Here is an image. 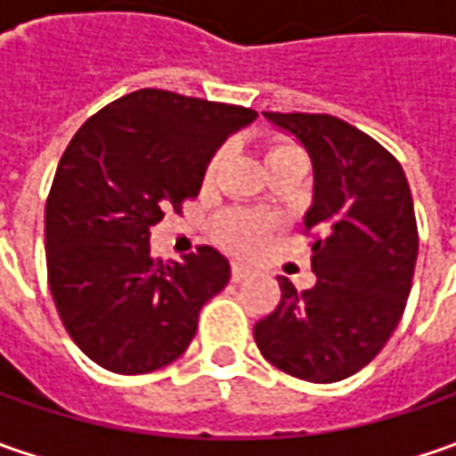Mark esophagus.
I'll use <instances>...</instances> for the list:
<instances>
[{
    "label": "esophagus",
    "mask_w": 456,
    "mask_h": 456,
    "mask_svg": "<svg viewBox=\"0 0 456 456\" xmlns=\"http://www.w3.org/2000/svg\"><path fill=\"white\" fill-rule=\"evenodd\" d=\"M246 276H251V266H246V264H233L231 279H233V281H243Z\"/></svg>",
    "instance_id": "1"
}]
</instances>
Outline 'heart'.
Here are the masks:
<instances>
[{"mask_svg": "<svg viewBox=\"0 0 456 456\" xmlns=\"http://www.w3.org/2000/svg\"><path fill=\"white\" fill-rule=\"evenodd\" d=\"M297 154H302V151L297 150L294 144L272 142V144H266V151H264V165L272 167L276 162H281V159H287V157H297ZM223 157H225L223 150H218L210 157V162L205 165V172H202L205 183L216 180L220 165H223ZM213 236H216L218 243H223L225 248H231L236 254H254L256 248L264 243V236H266V220L251 216V213H243V210H223L213 220Z\"/></svg>", "mask_w": 456, "mask_h": 456, "instance_id": "heart-1", "label": "heart"}]
</instances>
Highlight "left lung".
<instances>
[{
  "mask_svg": "<svg viewBox=\"0 0 456 456\" xmlns=\"http://www.w3.org/2000/svg\"><path fill=\"white\" fill-rule=\"evenodd\" d=\"M312 159L314 195L305 228L314 231V287L279 276L281 302L258 320L254 340L279 370L309 383L358 373L394 335L411 291L419 254L406 175L394 154L327 114H273Z\"/></svg>",
  "mask_w": 456,
  "mask_h": 456,
  "instance_id": "1",
  "label": "left lung"
}]
</instances>
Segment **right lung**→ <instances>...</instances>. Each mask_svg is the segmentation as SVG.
<instances>
[{"mask_svg": "<svg viewBox=\"0 0 456 456\" xmlns=\"http://www.w3.org/2000/svg\"><path fill=\"white\" fill-rule=\"evenodd\" d=\"M256 111L142 88L91 116L45 205L47 281L68 335L111 373H151L195 338L198 314L231 279L228 258L200 246L183 261L151 256L165 210L198 198L220 144Z\"/></svg>", "mask_w": 456, "mask_h": 456, "instance_id": "1", "label": "right lung"}]
</instances>
